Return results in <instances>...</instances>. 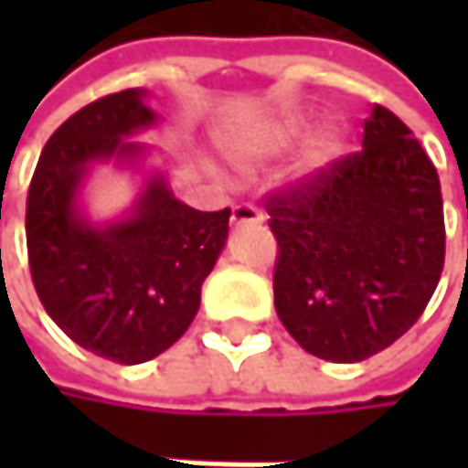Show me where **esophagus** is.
<instances>
[{
    "mask_svg": "<svg viewBox=\"0 0 468 468\" xmlns=\"http://www.w3.org/2000/svg\"><path fill=\"white\" fill-rule=\"evenodd\" d=\"M262 219H265V214H262L257 206H251V203H240V206H235L233 217H230L233 228H243V225H260Z\"/></svg>",
    "mask_w": 468,
    "mask_h": 468,
    "instance_id": "1",
    "label": "esophagus"
}]
</instances>
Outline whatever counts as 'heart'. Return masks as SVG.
Returning a JSON list of instances; mask_svg holds the SVG:
<instances>
[{
    "label": "heart",
    "mask_w": 468,
    "mask_h": 468,
    "mask_svg": "<svg viewBox=\"0 0 468 468\" xmlns=\"http://www.w3.org/2000/svg\"><path fill=\"white\" fill-rule=\"evenodd\" d=\"M306 127H309V119L303 113H284L282 119H276L265 130L260 145L268 154H279V151L290 148L292 143L301 141V135L306 133ZM344 148H346V143H344V135L338 130L325 127V130L314 133L306 141L303 151H301L298 173L301 176H320V173H325V170H330L344 156Z\"/></svg>",
    "instance_id": "b5f03b06"
}]
</instances>
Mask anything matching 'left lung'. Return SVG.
<instances>
[{
	"instance_id": "8db88e82",
	"label": "left lung",
	"mask_w": 468,
	"mask_h": 468,
	"mask_svg": "<svg viewBox=\"0 0 468 468\" xmlns=\"http://www.w3.org/2000/svg\"><path fill=\"white\" fill-rule=\"evenodd\" d=\"M265 208L279 243L276 314L306 352L357 363L420 320L444 268L441 186L396 113L374 105L357 154Z\"/></svg>"
}]
</instances>
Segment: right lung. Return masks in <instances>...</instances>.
<instances>
[{
    "label": "right lung",
    "instance_id": "add662e5",
    "mask_svg": "<svg viewBox=\"0 0 468 468\" xmlns=\"http://www.w3.org/2000/svg\"><path fill=\"white\" fill-rule=\"evenodd\" d=\"M143 100V89H124L72 113L48 138L27 197L29 268L48 317L122 366L162 355L186 333L230 222V208L181 203L159 173L127 217L94 225L83 214L78 197L94 165H138L148 154L127 141L159 122Z\"/></svg>",
    "mask_w": 468,
    "mask_h": 468
}]
</instances>
